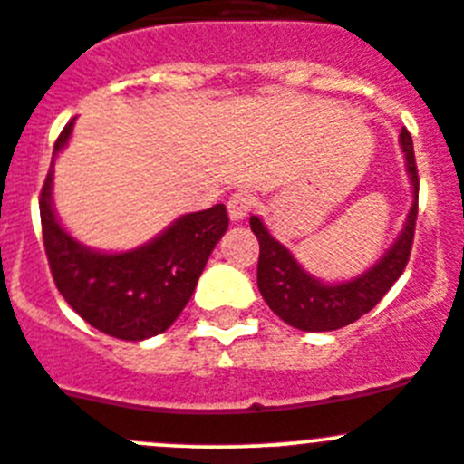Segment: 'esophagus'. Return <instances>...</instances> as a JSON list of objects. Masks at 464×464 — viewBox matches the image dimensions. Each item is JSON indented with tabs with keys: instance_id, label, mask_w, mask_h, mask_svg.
Wrapping results in <instances>:
<instances>
[{
	"instance_id": "1",
	"label": "esophagus",
	"mask_w": 464,
	"mask_h": 464,
	"mask_svg": "<svg viewBox=\"0 0 464 464\" xmlns=\"http://www.w3.org/2000/svg\"><path fill=\"white\" fill-rule=\"evenodd\" d=\"M254 204H256V199L251 195H246V192H236V195H233L227 204L228 218H231L233 222H242V219L251 213Z\"/></svg>"
}]
</instances>
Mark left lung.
<instances>
[{"mask_svg": "<svg viewBox=\"0 0 464 464\" xmlns=\"http://www.w3.org/2000/svg\"><path fill=\"white\" fill-rule=\"evenodd\" d=\"M401 150L406 154V169L412 183L411 213L403 224L401 236L383 254V258L372 265L365 274L344 283H324L310 276L272 233L265 228L260 218L251 215V231L260 242L258 256V290L269 308L285 324L299 331H335L353 324L370 313L390 287L397 283L411 258L412 237L417 224V199H420V177H417L415 150L412 138L401 129Z\"/></svg>", "mask_w": 464, "mask_h": 464, "instance_id": "obj_1", "label": "left lung"}]
</instances>
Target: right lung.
<instances>
[{
    "label": "right lung",
    "instance_id": "right-lung-1",
    "mask_svg": "<svg viewBox=\"0 0 464 464\" xmlns=\"http://www.w3.org/2000/svg\"><path fill=\"white\" fill-rule=\"evenodd\" d=\"M74 120L53 145L40 192V222L49 269L63 299L97 331L140 342L168 331L195 292L210 251L228 228L224 204L188 213L138 249L103 254L76 242L52 204L53 160L67 145Z\"/></svg>",
    "mask_w": 464,
    "mask_h": 464
}]
</instances>
